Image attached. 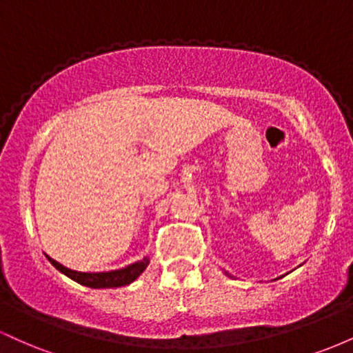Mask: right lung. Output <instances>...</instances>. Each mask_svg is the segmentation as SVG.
<instances>
[{
	"mask_svg": "<svg viewBox=\"0 0 353 353\" xmlns=\"http://www.w3.org/2000/svg\"><path fill=\"white\" fill-rule=\"evenodd\" d=\"M48 257V255H46ZM48 261L51 262L59 272H63L64 275L72 279L74 282L81 283V285L91 287V289H109V287H121V285H128V283L134 282L141 274L144 272V269L149 264V259L144 257L143 261L136 262V264H131L124 269L119 270H111V272H78V270H71L68 267L61 265L59 262H56L54 259L48 257Z\"/></svg>",
	"mask_w": 353,
	"mask_h": 353,
	"instance_id": "add662e5",
	"label": "right lung"
}]
</instances>
